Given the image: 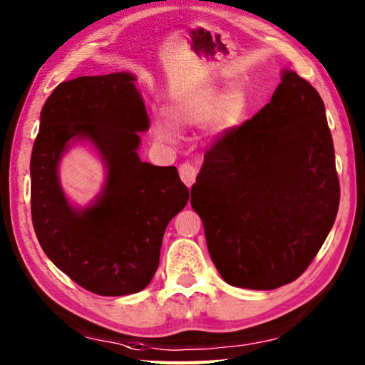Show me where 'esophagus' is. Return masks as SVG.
Segmentation results:
<instances>
[{
	"label": "esophagus",
	"instance_id": "obj_1",
	"mask_svg": "<svg viewBox=\"0 0 365 365\" xmlns=\"http://www.w3.org/2000/svg\"><path fill=\"white\" fill-rule=\"evenodd\" d=\"M178 174H180L182 182L187 185V187H191L196 180V168L190 163L180 164V168H178Z\"/></svg>",
	"mask_w": 365,
	"mask_h": 365
}]
</instances>
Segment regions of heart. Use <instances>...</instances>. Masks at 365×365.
I'll return each mask as SVG.
<instances>
[{"label":"heart","instance_id":"obj_1","mask_svg":"<svg viewBox=\"0 0 365 365\" xmlns=\"http://www.w3.org/2000/svg\"><path fill=\"white\" fill-rule=\"evenodd\" d=\"M247 97L240 88H233L223 96L215 91H205L191 97L185 103L172 108V116L178 123H204L212 118L217 130H225L236 125L246 113ZM153 134L158 140L172 143L177 138V128L169 119L156 118L153 123Z\"/></svg>","mask_w":365,"mask_h":365}]
</instances>
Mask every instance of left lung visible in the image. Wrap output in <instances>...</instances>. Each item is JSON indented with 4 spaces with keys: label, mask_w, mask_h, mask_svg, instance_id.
I'll list each match as a JSON object with an SVG mask.
<instances>
[{
    "label": "left lung",
    "mask_w": 365,
    "mask_h": 365,
    "mask_svg": "<svg viewBox=\"0 0 365 365\" xmlns=\"http://www.w3.org/2000/svg\"><path fill=\"white\" fill-rule=\"evenodd\" d=\"M340 182L326 107L295 71L271 102L205 150L191 207L218 273L235 287L295 281L332 230Z\"/></svg>",
    "instance_id": "left-lung-1"
}]
</instances>
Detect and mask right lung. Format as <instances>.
<instances>
[{"instance_id": "1", "label": "right lung", "mask_w": 365, "mask_h": 365, "mask_svg": "<svg viewBox=\"0 0 365 365\" xmlns=\"http://www.w3.org/2000/svg\"><path fill=\"white\" fill-rule=\"evenodd\" d=\"M130 73L79 76L46 101L31 151V222L44 254L78 286L118 297L140 292L160 264L165 227L190 200L177 168L138 160L148 115ZM89 138L109 165L104 193L75 211L56 164L70 138Z\"/></svg>"}]
</instances>
